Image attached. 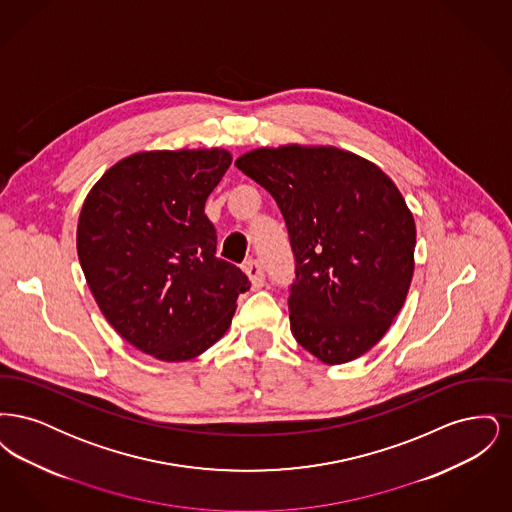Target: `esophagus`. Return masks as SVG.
I'll use <instances>...</instances> for the list:
<instances>
[{"label": "esophagus", "instance_id": "obj_1", "mask_svg": "<svg viewBox=\"0 0 512 512\" xmlns=\"http://www.w3.org/2000/svg\"><path fill=\"white\" fill-rule=\"evenodd\" d=\"M242 268H244L247 278L251 280V286H253V288H263V284H265V272H263V267H261L259 261L249 259V261H245Z\"/></svg>", "mask_w": 512, "mask_h": 512}]
</instances>
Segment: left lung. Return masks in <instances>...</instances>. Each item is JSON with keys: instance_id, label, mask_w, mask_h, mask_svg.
<instances>
[{"instance_id": "8db88e82", "label": "left lung", "mask_w": 512, "mask_h": 512, "mask_svg": "<svg viewBox=\"0 0 512 512\" xmlns=\"http://www.w3.org/2000/svg\"><path fill=\"white\" fill-rule=\"evenodd\" d=\"M236 167L270 192L288 224L293 338L326 365L365 355L413 280L416 226L395 182L334 146L257 147Z\"/></svg>"}]
</instances>
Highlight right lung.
Instances as JSON below:
<instances>
[{"mask_svg":"<svg viewBox=\"0 0 512 512\" xmlns=\"http://www.w3.org/2000/svg\"><path fill=\"white\" fill-rule=\"evenodd\" d=\"M232 163L224 147L140 151L86 195L76 251L90 292L121 338L165 363L224 336L244 272L217 253L205 201Z\"/></svg>","mask_w":512,"mask_h":512,"instance_id":"1","label":"right lung"}]
</instances>
